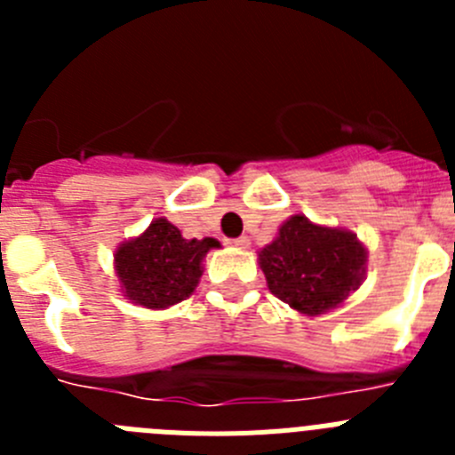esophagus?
<instances>
[{
  "label": "esophagus",
  "instance_id": "obj_1",
  "mask_svg": "<svg viewBox=\"0 0 455 455\" xmlns=\"http://www.w3.org/2000/svg\"><path fill=\"white\" fill-rule=\"evenodd\" d=\"M230 243L236 248H248L251 246V239H248V236H236V239H232Z\"/></svg>",
  "mask_w": 455,
  "mask_h": 455
}]
</instances>
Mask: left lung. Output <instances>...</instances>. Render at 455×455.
Returning <instances> with one entry per match:
<instances>
[{"instance_id": "8db88e82", "label": "left lung", "mask_w": 455, "mask_h": 455, "mask_svg": "<svg viewBox=\"0 0 455 455\" xmlns=\"http://www.w3.org/2000/svg\"><path fill=\"white\" fill-rule=\"evenodd\" d=\"M363 243L355 235L321 228L296 214L262 248L259 267L268 289L289 307L315 316L337 307L364 277Z\"/></svg>"}]
</instances>
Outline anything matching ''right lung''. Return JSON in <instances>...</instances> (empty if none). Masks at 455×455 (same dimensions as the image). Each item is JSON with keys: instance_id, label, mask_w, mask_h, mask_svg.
Wrapping results in <instances>:
<instances>
[{"instance_id": "1", "label": "right lung", "mask_w": 455, "mask_h": 455, "mask_svg": "<svg viewBox=\"0 0 455 455\" xmlns=\"http://www.w3.org/2000/svg\"><path fill=\"white\" fill-rule=\"evenodd\" d=\"M212 248H219L212 236L184 239L175 225L156 219L116 251V273L130 300L150 309L168 307L191 296L203 275V257Z\"/></svg>"}]
</instances>
